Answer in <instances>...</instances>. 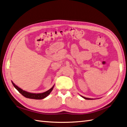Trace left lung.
I'll list each match as a JSON object with an SVG mask.
<instances>
[{
	"instance_id": "obj_1",
	"label": "left lung",
	"mask_w": 127,
	"mask_h": 127,
	"mask_svg": "<svg viewBox=\"0 0 127 127\" xmlns=\"http://www.w3.org/2000/svg\"><path fill=\"white\" fill-rule=\"evenodd\" d=\"M82 97H83V98H84V99H92V98H87V97H84V96H81Z\"/></svg>"
}]
</instances>
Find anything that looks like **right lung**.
Masks as SVG:
<instances>
[{"instance_id":"obj_1","label":"right lung","mask_w":127,"mask_h":127,"mask_svg":"<svg viewBox=\"0 0 127 127\" xmlns=\"http://www.w3.org/2000/svg\"><path fill=\"white\" fill-rule=\"evenodd\" d=\"M12 83L14 87L16 88V89L19 91V92L22 94L23 96L24 97H26V98H31V99H43L44 98H45L46 97L48 96L49 94L51 93L52 90H53V88L54 87V85L53 86L51 89H50L48 91H45V92L43 93H38V94H36V93H29L28 92V91H26L23 90L21 88H19L18 86L14 84L12 81Z\"/></svg>"}]
</instances>
